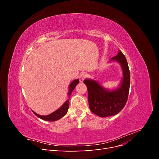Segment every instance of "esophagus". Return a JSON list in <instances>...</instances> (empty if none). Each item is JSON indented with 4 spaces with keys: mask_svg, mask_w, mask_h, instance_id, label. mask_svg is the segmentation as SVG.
<instances>
[{
    "mask_svg": "<svg viewBox=\"0 0 159 159\" xmlns=\"http://www.w3.org/2000/svg\"><path fill=\"white\" fill-rule=\"evenodd\" d=\"M86 77H87V75H86L85 74H80V76H79V80H80V82H83L84 80L86 78Z\"/></svg>",
    "mask_w": 159,
    "mask_h": 159,
    "instance_id": "1",
    "label": "esophagus"
}]
</instances>
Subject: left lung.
I'll list each match as a JSON object with an SVG mask.
<instances>
[{
	"instance_id": "8db88e82",
	"label": "left lung",
	"mask_w": 159,
	"mask_h": 159,
	"mask_svg": "<svg viewBox=\"0 0 159 159\" xmlns=\"http://www.w3.org/2000/svg\"><path fill=\"white\" fill-rule=\"evenodd\" d=\"M109 61H117L121 67L123 78L119 86L111 90L107 89L94 80L85 79L87 85L89 109L101 117L117 115L123 109L128 99L130 87V71L126 57L121 50Z\"/></svg>"
}]
</instances>
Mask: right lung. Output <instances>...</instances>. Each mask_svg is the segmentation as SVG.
Segmentation results:
<instances>
[{"mask_svg":"<svg viewBox=\"0 0 159 159\" xmlns=\"http://www.w3.org/2000/svg\"><path fill=\"white\" fill-rule=\"evenodd\" d=\"M79 83V80L76 79L74 80L73 81H71L69 85V89H68V99H67L64 103L61 105V106L56 110L53 113L48 115H38L34 111H33V113L36 115L38 117H39L41 119L45 120V121H57V120H59L61 117H63L64 115L68 112V109L69 108V99L70 98V95L72 93V91H74V88H75V86L78 84Z\"/></svg>","mask_w":159,"mask_h":159,"instance_id":"add662e5","label":"right lung"}]
</instances>
